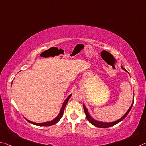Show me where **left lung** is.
<instances>
[{
    "instance_id": "obj_1",
    "label": "left lung",
    "mask_w": 146,
    "mask_h": 146,
    "mask_svg": "<svg viewBox=\"0 0 146 146\" xmlns=\"http://www.w3.org/2000/svg\"><path fill=\"white\" fill-rule=\"evenodd\" d=\"M121 68H122V69H124L125 71H127L125 69L123 68V67H121ZM127 72H128V71H127ZM133 103H134V102L133 103V104H132L131 107L129 108V109L127 110V112L125 113V114L123 116L121 117V118H120L119 119L117 120V121H115L112 122V123H104V122H101V121H97V120H95L94 119L92 118L91 116H90L88 112V110L86 109V106H84V105H83V108H84V112H85V114H86V117L87 119L88 120V121L90 122V123H92V125H94V126H96L97 127H99V128H108V127H112L113 125H115V124L118 123L119 122H120L121 121H122L123 119H124L125 117L127 115H128L129 112H130L132 106H133Z\"/></svg>"
}]
</instances>
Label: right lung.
<instances>
[{
  "mask_svg": "<svg viewBox=\"0 0 146 146\" xmlns=\"http://www.w3.org/2000/svg\"><path fill=\"white\" fill-rule=\"evenodd\" d=\"M71 96V94L69 95V96L68 97V98L66 99V100L64 101L63 105H62V109L60 110V114L56 117V118H55L54 119H53L52 121H48V122H45V123H34V122H32V121H29V120H28L27 119H26L29 122V123H31L32 124H34V125H38V126H50V125H54L55 123H56L59 120L61 119V117H62V115H63V114H64L65 107H66L67 103H68L69 99V98H70Z\"/></svg>",
  "mask_w": 146,
  "mask_h": 146,
  "instance_id": "1",
  "label": "right lung"
}]
</instances>
